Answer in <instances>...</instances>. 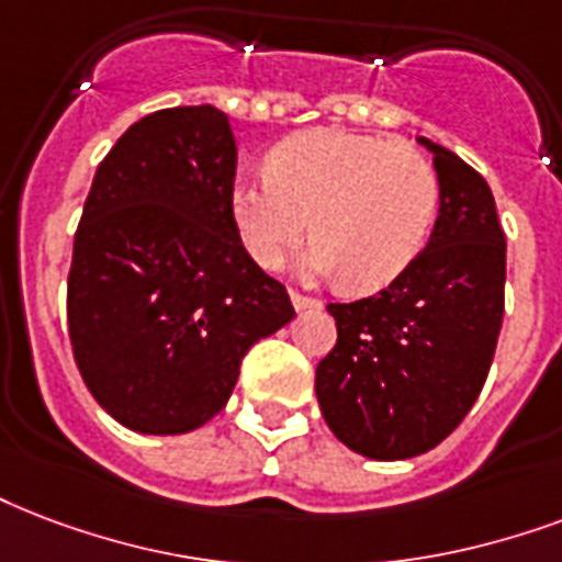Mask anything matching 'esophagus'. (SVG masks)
Segmentation results:
<instances>
[{
	"label": "esophagus",
	"instance_id": "esophagus-1",
	"mask_svg": "<svg viewBox=\"0 0 562 562\" xmlns=\"http://www.w3.org/2000/svg\"><path fill=\"white\" fill-rule=\"evenodd\" d=\"M291 306L297 312L303 310H321L324 303L318 297H306V294H300V291H291Z\"/></svg>",
	"mask_w": 562,
	"mask_h": 562
}]
</instances>
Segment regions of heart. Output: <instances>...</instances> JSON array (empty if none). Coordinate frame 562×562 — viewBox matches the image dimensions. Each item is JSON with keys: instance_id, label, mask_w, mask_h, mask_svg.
Wrapping results in <instances>:
<instances>
[{"instance_id": "b5f03b06", "label": "heart", "mask_w": 562, "mask_h": 562, "mask_svg": "<svg viewBox=\"0 0 562 562\" xmlns=\"http://www.w3.org/2000/svg\"><path fill=\"white\" fill-rule=\"evenodd\" d=\"M442 186L430 158L404 140L312 128L282 140L268 173L233 188V221L262 268H280L306 233V268L350 291H380L427 247Z\"/></svg>"}]
</instances>
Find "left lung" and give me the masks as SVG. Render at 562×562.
Masks as SVG:
<instances>
[{"mask_svg":"<svg viewBox=\"0 0 562 562\" xmlns=\"http://www.w3.org/2000/svg\"><path fill=\"white\" fill-rule=\"evenodd\" d=\"M439 217L413 268L383 291L329 303L336 348L315 392L329 430L371 460H409L460 427L490 374L507 280V238L486 179L434 140Z\"/></svg>","mask_w":562,"mask_h":562,"instance_id":"left-lung-1","label":"left lung"}]
</instances>
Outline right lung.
<instances>
[{
    "label": "right lung",
    "mask_w": 562,
    "mask_h": 562,
    "mask_svg": "<svg viewBox=\"0 0 562 562\" xmlns=\"http://www.w3.org/2000/svg\"><path fill=\"white\" fill-rule=\"evenodd\" d=\"M233 128L214 105L147 114L102 158L67 277L81 380L135 434L203 427L244 353L294 318L233 221Z\"/></svg>",
    "instance_id": "obj_1"
}]
</instances>
